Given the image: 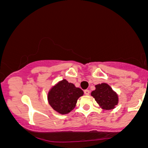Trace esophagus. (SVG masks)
<instances>
[{
    "instance_id": "34e87169",
    "label": "esophagus",
    "mask_w": 148,
    "mask_h": 148,
    "mask_svg": "<svg viewBox=\"0 0 148 148\" xmlns=\"http://www.w3.org/2000/svg\"><path fill=\"white\" fill-rule=\"evenodd\" d=\"M84 93L86 95H89L90 93V91L89 90H86L84 91Z\"/></svg>"
}]
</instances>
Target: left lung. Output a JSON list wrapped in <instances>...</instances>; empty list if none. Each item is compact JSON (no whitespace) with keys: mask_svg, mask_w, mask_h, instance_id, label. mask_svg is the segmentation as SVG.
<instances>
[{"mask_svg":"<svg viewBox=\"0 0 148 148\" xmlns=\"http://www.w3.org/2000/svg\"><path fill=\"white\" fill-rule=\"evenodd\" d=\"M91 95L103 110H112L118 104V95L106 83L96 85L95 90L92 92Z\"/></svg>","mask_w":148,"mask_h":148,"instance_id":"obj_1","label":"left lung"}]
</instances>
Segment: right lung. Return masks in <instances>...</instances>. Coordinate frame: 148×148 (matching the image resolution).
I'll list each match as a JSON object with an SVG mask.
<instances>
[{
    "instance_id": "right-lung-1",
    "label": "right lung",
    "mask_w": 148,
    "mask_h": 148,
    "mask_svg": "<svg viewBox=\"0 0 148 148\" xmlns=\"http://www.w3.org/2000/svg\"><path fill=\"white\" fill-rule=\"evenodd\" d=\"M84 95V91L66 79L58 81L49 90L47 95L53 109L61 115L70 113L75 108L77 100Z\"/></svg>"
}]
</instances>
